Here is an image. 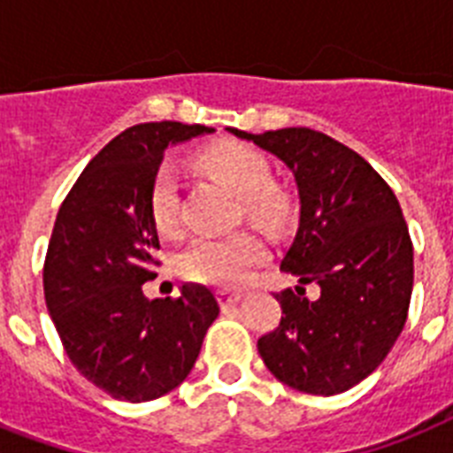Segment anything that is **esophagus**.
Wrapping results in <instances>:
<instances>
[{
  "label": "esophagus",
  "mask_w": 453,
  "mask_h": 453,
  "mask_svg": "<svg viewBox=\"0 0 453 453\" xmlns=\"http://www.w3.org/2000/svg\"><path fill=\"white\" fill-rule=\"evenodd\" d=\"M216 296H219V303L226 308V305H233V303H237L242 298L240 291H227V289H219L216 291Z\"/></svg>",
  "instance_id": "esophagus-1"
}]
</instances>
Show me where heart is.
Wrapping results in <instances>:
<instances>
[{
    "instance_id": "b5f03b06",
    "label": "heart",
    "mask_w": 453,
    "mask_h": 453,
    "mask_svg": "<svg viewBox=\"0 0 453 453\" xmlns=\"http://www.w3.org/2000/svg\"><path fill=\"white\" fill-rule=\"evenodd\" d=\"M197 166L206 176L223 183L242 202L249 219L268 227H280L289 216V202L282 190L270 185L268 159L254 148L234 141L209 145L197 155ZM150 216L162 234L178 233V180L171 166L155 173L150 188ZM268 256L265 242L251 230L199 237L185 249L178 261L185 280L209 287H237Z\"/></svg>"
}]
</instances>
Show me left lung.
I'll return each instance as SVG.
<instances>
[{"label":"left lung","instance_id":"1","mask_svg":"<svg viewBox=\"0 0 453 453\" xmlns=\"http://www.w3.org/2000/svg\"><path fill=\"white\" fill-rule=\"evenodd\" d=\"M294 173L301 219L280 268L296 291L275 294L282 319L258 338L277 380L310 395H338L365 380L404 329L414 247L400 202L365 157L305 127L247 134ZM315 281L320 298L302 287Z\"/></svg>","mask_w":453,"mask_h":453}]
</instances>
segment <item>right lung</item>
<instances>
[{"label": "right lung", "instance_id": "1", "mask_svg": "<svg viewBox=\"0 0 453 453\" xmlns=\"http://www.w3.org/2000/svg\"><path fill=\"white\" fill-rule=\"evenodd\" d=\"M213 129L202 124H136L81 171L53 223L44 298L77 372L110 397L150 402L195 366L219 301L202 284L178 298H145L159 237L150 188L164 150Z\"/></svg>", "mask_w": 453, "mask_h": 453}]
</instances>
